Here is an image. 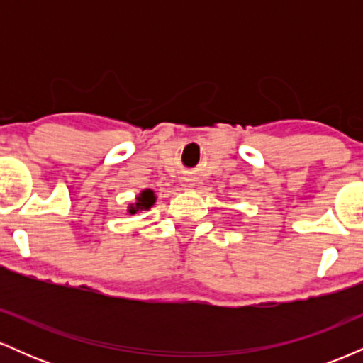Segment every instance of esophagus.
Segmentation results:
<instances>
[{
	"mask_svg": "<svg viewBox=\"0 0 363 363\" xmlns=\"http://www.w3.org/2000/svg\"><path fill=\"white\" fill-rule=\"evenodd\" d=\"M182 187H184V189H191V187H194V179H189V177H184L182 179Z\"/></svg>",
	"mask_w": 363,
	"mask_h": 363,
	"instance_id": "esophagus-1",
	"label": "esophagus"
}]
</instances>
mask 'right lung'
<instances>
[{
    "label": "right lung",
    "instance_id": "obj_1",
    "mask_svg": "<svg viewBox=\"0 0 363 363\" xmlns=\"http://www.w3.org/2000/svg\"><path fill=\"white\" fill-rule=\"evenodd\" d=\"M155 193L152 189H143L141 193L136 196V203H131L128 206V211L131 215H135L136 211H143V210H150L155 203Z\"/></svg>",
    "mask_w": 363,
    "mask_h": 363
}]
</instances>
